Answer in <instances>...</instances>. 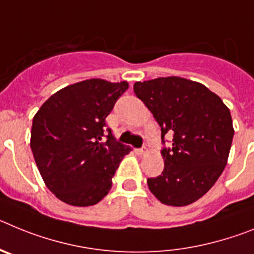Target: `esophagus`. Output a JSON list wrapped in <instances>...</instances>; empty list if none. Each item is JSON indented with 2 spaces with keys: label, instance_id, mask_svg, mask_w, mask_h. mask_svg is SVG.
Instances as JSON below:
<instances>
[{
  "label": "esophagus",
  "instance_id": "1",
  "mask_svg": "<svg viewBox=\"0 0 254 254\" xmlns=\"http://www.w3.org/2000/svg\"><path fill=\"white\" fill-rule=\"evenodd\" d=\"M149 151V142H145V145H143L142 147L140 149V154H146V152Z\"/></svg>",
  "mask_w": 254,
  "mask_h": 254
}]
</instances>
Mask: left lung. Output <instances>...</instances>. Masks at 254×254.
<instances>
[{"label": "left lung", "mask_w": 254, "mask_h": 254, "mask_svg": "<svg viewBox=\"0 0 254 254\" xmlns=\"http://www.w3.org/2000/svg\"><path fill=\"white\" fill-rule=\"evenodd\" d=\"M133 91L161 128L164 170L147 179L164 205L187 206L207 193L228 161L234 128L230 111L205 85L170 76L134 82Z\"/></svg>", "instance_id": "left-lung-1"}]
</instances>
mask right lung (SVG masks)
<instances>
[{
	"mask_svg": "<svg viewBox=\"0 0 254 254\" xmlns=\"http://www.w3.org/2000/svg\"><path fill=\"white\" fill-rule=\"evenodd\" d=\"M128 82L90 78L61 89L33 118L30 147L44 183L61 201L91 206L112 188L131 151L107 128L105 118Z\"/></svg>",
	"mask_w": 254,
	"mask_h": 254,
	"instance_id": "right-lung-1",
	"label": "right lung"
}]
</instances>
